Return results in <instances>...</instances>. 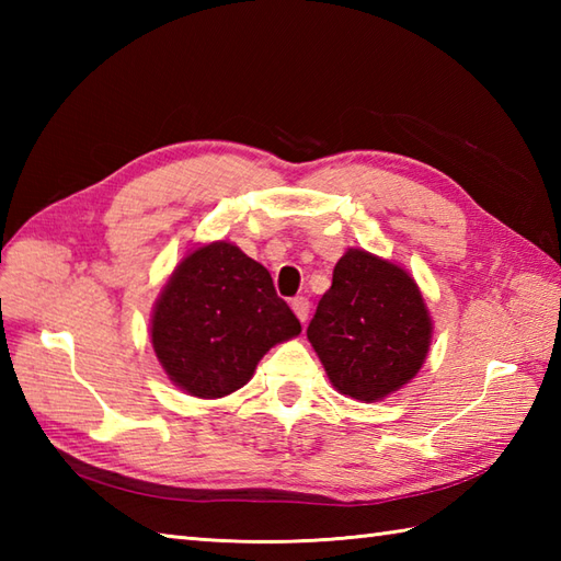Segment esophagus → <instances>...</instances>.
<instances>
[{"mask_svg":"<svg viewBox=\"0 0 561 561\" xmlns=\"http://www.w3.org/2000/svg\"><path fill=\"white\" fill-rule=\"evenodd\" d=\"M291 311L296 313V318L301 320V323H306L308 313H311V301L304 299V296H296V299L291 301Z\"/></svg>","mask_w":561,"mask_h":561,"instance_id":"obj_1","label":"esophagus"}]
</instances>
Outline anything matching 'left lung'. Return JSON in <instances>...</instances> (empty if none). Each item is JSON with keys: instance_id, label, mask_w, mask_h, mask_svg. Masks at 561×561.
I'll return each instance as SVG.
<instances>
[{"instance_id": "left-lung-1", "label": "left lung", "mask_w": 561, "mask_h": 561, "mask_svg": "<svg viewBox=\"0 0 561 561\" xmlns=\"http://www.w3.org/2000/svg\"><path fill=\"white\" fill-rule=\"evenodd\" d=\"M306 335L332 388L352 400L378 402L420 374L434 320L408 270L364 248H347Z\"/></svg>"}]
</instances>
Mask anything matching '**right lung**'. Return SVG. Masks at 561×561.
Returning <instances> with one entry per match:
<instances>
[{
	"label": "right lung",
	"mask_w": 561,
	"mask_h": 561,
	"mask_svg": "<svg viewBox=\"0 0 561 561\" xmlns=\"http://www.w3.org/2000/svg\"><path fill=\"white\" fill-rule=\"evenodd\" d=\"M301 332L270 272L231 241L190 248L153 304L149 337L173 386L199 400L243 388L274 344Z\"/></svg>",
	"instance_id": "1"
}]
</instances>
